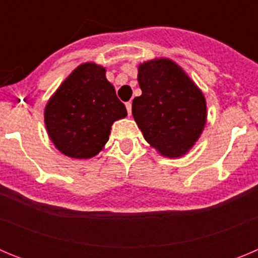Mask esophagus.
<instances>
[{
	"label": "esophagus",
	"instance_id": "34e87169",
	"mask_svg": "<svg viewBox=\"0 0 258 258\" xmlns=\"http://www.w3.org/2000/svg\"><path fill=\"white\" fill-rule=\"evenodd\" d=\"M125 107H126L127 115H131L132 113V102H127V103H125Z\"/></svg>",
	"mask_w": 258,
	"mask_h": 258
}]
</instances>
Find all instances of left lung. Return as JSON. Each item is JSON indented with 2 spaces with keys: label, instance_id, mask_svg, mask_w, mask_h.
Segmentation results:
<instances>
[{
  "label": "left lung",
  "instance_id": "1",
  "mask_svg": "<svg viewBox=\"0 0 258 258\" xmlns=\"http://www.w3.org/2000/svg\"><path fill=\"white\" fill-rule=\"evenodd\" d=\"M142 90L132 113L145 140L166 157H181L199 140L207 122V103L197 84L170 59L138 67Z\"/></svg>",
  "mask_w": 258,
  "mask_h": 258
}]
</instances>
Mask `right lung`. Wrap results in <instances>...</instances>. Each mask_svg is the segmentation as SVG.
Returning <instances> with one entry per match:
<instances>
[{"mask_svg":"<svg viewBox=\"0 0 258 258\" xmlns=\"http://www.w3.org/2000/svg\"><path fill=\"white\" fill-rule=\"evenodd\" d=\"M127 115L106 68L83 63L61 83L45 107L50 140L66 156L90 159L103 150L111 126Z\"/></svg>","mask_w":258,"mask_h":258,"instance_id":"right-lung-1","label":"right lung"}]
</instances>
